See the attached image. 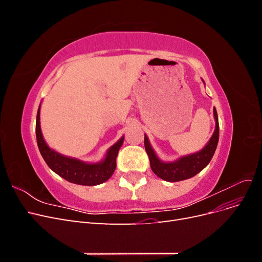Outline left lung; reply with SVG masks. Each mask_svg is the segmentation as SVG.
I'll return each mask as SVG.
<instances>
[{
    "mask_svg": "<svg viewBox=\"0 0 262 262\" xmlns=\"http://www.w3.org/2000/svg\"><path fill=\"white\" fill-rule=\"evenodd\" d=\"M213 113L214 118H215V130H214L213 136L207 146L200 150V152L181 157L180 160L173 163H163L158 160L152 146L149 144L147 137H144V146L149 158L150 168H152L156 176L170 182L185 180L195 176L198 172H200L210 163L217 146L220 131L217 113L215 108H214Z\"/></svg>",
    "mask_w": 262,
    "mask_h": 262,
    "instance_id": "left-lung-1",
    "label": "left lung"
}]
</instances>
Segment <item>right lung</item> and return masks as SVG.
<instances>
[{
  "label": "right lung",
  "instance_id": "right-lung-1",
  "mask_svg": "<svg viewBox=\"0 0 262 262\" xmlns=\"http://www.w3.org/2000/svg\"><path fill=\"white\" fill-rule=\"evenodd\" d=\"M39 109L36 119L37 144L45 162L55 173L70 182L83 186H96L112 177L116 169V158L119 148L123 143V138L108 149L104 162L98 164H86L75 158L62 156L46 144L40 130V110Z\"/></svg>",
  "mask_w": 262,
  "mask_h": 262
}]
</instances>
